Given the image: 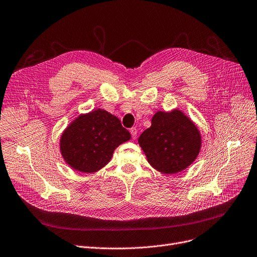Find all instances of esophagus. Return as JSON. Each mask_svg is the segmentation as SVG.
<instances>
[{"instance_id": "obj_1", "label": "esophagus", "mask_w": 257, "mask_h": 257, "mask_svg": "<svg viewBox=\"0 0 257 257\" xmlns=\"http://www.w3.org/2000/svg\"><path fill=\"white\" fill-rule=\"evenodd\" d=\"M130 133H131V136H132V139H136L137 135H138V129L136 127H132L130 129Z\"/></svg>"}]
</instances>
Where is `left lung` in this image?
<instances>
[{"label": "left lung", "instance_id": "left-lung-1", "mask_svg": "<svg viewBox=\"0 0 257 257\" xmlns=\"http://www.w3.org/2000/svg\"><path fill=\"white\" fill-rule=\"evenodd\" d=\"M139 144L153 168L172 174L193 163L202 139L192 120L182 111H159L153 115L151 126L141 135Z\"/></svg>", "mask_w": 257, "mask_h": 257}]
</instances>
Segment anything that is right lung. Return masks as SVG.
Returning <instances> with one entry per match:
<instances>
[{"label": "right lung", "mask_w": 257, "mask_h": 257, "mask_svg": "<svg viewBox=\"0 0 257 257\" xmlns=\"http://www.w3.org/2000/svg\"><path fill=\"white\" fill-rule=\"evenodd\" d=\"M130 138L116 116L97 109L80 115L66 128L61 138V152L71 168L92 173L108 164L115 148Z\"/></svg>", "instance_id": "1"}]
</instances>
